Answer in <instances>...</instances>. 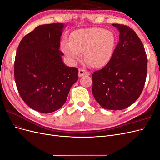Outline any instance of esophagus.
Instances as JSON below:
<instances>
[{
  "instance_id": "34e87169",
  "label": "esophagus",
  "mask_w": 160,
  "mask_h": 160,
  "mask_svg": "<svg viewBox=\"0 0 160 160\" xmlns=\"http://www.w3.org/2000/svg\"><path fill=\"white\" fill-rule=\"evenodd\" d=\"M90 75L89 72L88 71H85V69H79V77H81L83 76H89Z\"/></svg>"
}]
</instances>
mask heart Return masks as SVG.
<instances>
[{
  "label": "heart",
  "mask_w": 160,
  "mask_h": 160,
  "mask_svg": "<svg viewBox=\"0 0 160 160\" xmlns=\"http://www.w3.org/2000/svg\"><path fill=\"white\" fill-rule=\"evenodd\" d=\"M116 38L113 32L101 28H88L75 31L71 41L61 42V49L71 61L79 59L85 51V58L89 65L99 68L106 65L112 57Z\"/></svg>",
  "instance_id": "heart-1"
}]
</instances>
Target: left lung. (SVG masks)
I'll return each instance as SVG.
<instances>
[{
	"instance_id": "obj_1",
	"label": "left lung",
	"mask_w": 160,
	"mask_h": 160,
	"mask_svg": "<svg viewBox=\"0 0 160 160\" xmlns=\"http://www.w3.org/2000/svg\"><path fill=\"white\" fill-rule=\"evenodd\" d=\"M112 25L119 32V41L108 63L92 75V93L103 108L122 110L141 95L148 59L141 40L132 28L119 24Z\"/></svg>"
}]
</instances>
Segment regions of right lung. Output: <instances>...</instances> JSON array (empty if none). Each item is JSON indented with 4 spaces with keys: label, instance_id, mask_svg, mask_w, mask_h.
Wrapping results in <instances>:
<instances>
[{
    "label": "right lung",
    "instance_id": "add662e5",
    "mask_svg": "<svg viewBox=\"0 0 160 160\" xmlns=\"http://www.w3.org/2000/svg\"><path fill=\"white\" fill-rule=\"evenodd\" d=\"M63 23L42 25L23 37L14 61V74L21 98L31 109L43 113L59 109L78 69L64 64L60 49Z\"/></svg>",
    "mask_w": 160,
    "mask_h": 160
}]
</instances>
